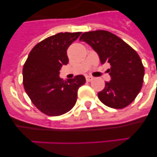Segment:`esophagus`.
I'll return each instance as SVG.
<instances>
[{
	"instance_id": "esophagus-1",
	"label": "esophagus",
	"mask_w": 157,
	"mask_h": 157,
	"mask_svg": "<svg viewBox=\"0 0 157 157\" xmlns=\"http://www.w3.org/2000/svg\"><path fill=\"white\" fill-rule=\"evenodd\" d=\"M93 79H94V77H92V76H90V75L86 76V80L87 82H90L92 81Z\"/></svg>"
}]
</instances>
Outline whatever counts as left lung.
Segmentation results:
<instances>
[{"mask_svg": "<svg viewBox=\"0 0 157 157\" xmlns=\"http://www.w3.org/2000/svg\"><path fill=\"white\" fill-rule=\"evenodd\" d=\"M81 41L90 45L99 56L101 63H110L108 70L111 80L98 93L100 101L112 109H123L134 101L141 90L145 68L134 48L107 30L85 32Z\"/></svg>", "mask_w": 157, "mask_h": 157, "instance_id": "left-lung-1", "label": "left lung"}]
</instances>
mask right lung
Here are the masks:
<instances>
[{
	"label": "right lung",
	"instance_id": "add662e5",
	"mask_svg": "<svg viewBox=\"0 0 157 157\" xmlns=\"http://www.w3.org/2000/svg\"><path fill=\"white\" fill-rule=\"evenodd\" d=\"M81 32L58 33L37 43L23 65L24 90L38 110L49 116L69 112L77 101L78 90L85 84L83 75L64 81L59 76L68 63L67 49Z\"/></svg>",
	"mask_w": 157,
	"mask_h": 157
}]
</instances>
